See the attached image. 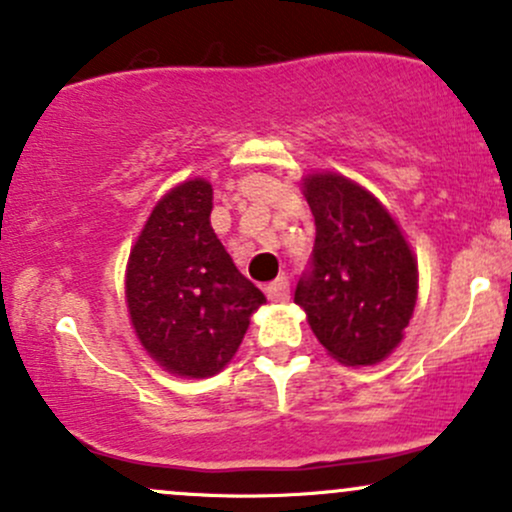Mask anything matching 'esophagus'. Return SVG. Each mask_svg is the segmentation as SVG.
Here are the masks:
<instances>
[{"mask_svg": "<svg viewBox=\"0 0 512 512\" xmlns=\"http://www.w3.org/2000/svg\"><path fill=\"white\" fill-rule=\"evenodd\" d=\"M265 294H267V299L274 301V304H284V301L289 299V282H287V277L274 279L270 287L265 289Z\"/></svg>", "mask_w": 512, "mask_h": 512, "instance_id": "1", "label": "esophagus"}]
</instances>
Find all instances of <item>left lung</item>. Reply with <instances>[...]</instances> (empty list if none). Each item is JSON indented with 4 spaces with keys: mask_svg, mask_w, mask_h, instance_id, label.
Masks as SVG:
<instances>
[{
    "mask_svg": "<svg viewBox=\"0 0 512 512\" xmlns=\"http://www.w3.org/2000/svg\"><path fill=\"white\" fill-rule=\"evenodd\" d=\"M301 193L314 213V267L297 284L311 331L348 368L385 360L405 338L419 274L405 233L383 203L336 171H311Z\"/></svg>",
    "mask_w": 512,
    "mask_h": 512,
    "instance_id": "left-lung-1",
    "label": "left lung"
}]
</instances>
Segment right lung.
<instances>
[{
    "label": "right lung",
    "instance_id": "add662e5",
    "mask_svg": "<svg viewBox=\"0 0 512 512\" xmlns=\"http://www.w3.org/2000/svg\"><path fill=\"white\" fill-rule=\"evenodd\" d=\"M213 186L181 181L129 250V324L149 358L179 378H211L238 353L265 294L238 272L211 228Z\"/></svg>",
    "mask_w": 512,
    "mask_h": 512
}]
</instances>
